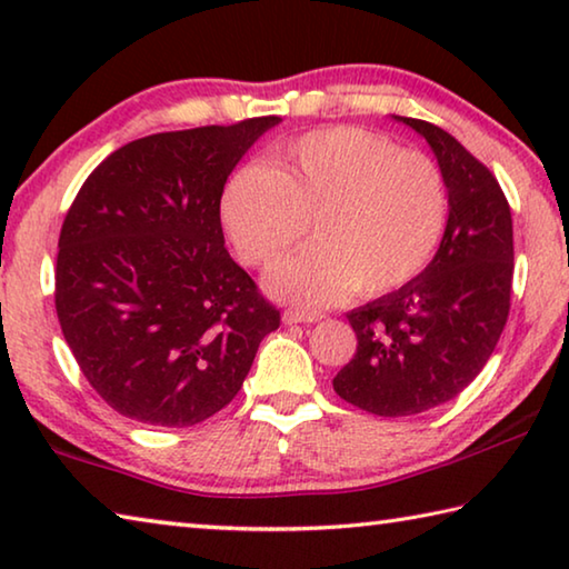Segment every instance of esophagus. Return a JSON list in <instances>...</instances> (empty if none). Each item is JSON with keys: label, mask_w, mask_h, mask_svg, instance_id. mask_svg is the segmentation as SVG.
I'll use <instances>...</instances> for the list:
<instances>
[{"label": "esophagus", "mask_w": 569, "mask_h": 569, "mask_svg": "<svg viewBox=\"0 0 569 569\" xmlns=\"http://www.w3.org/2000/svg\"><path fill=\"white\" fill-rule=\"evenodd\" d=\"M321 319L323 316L319 311H301V308H288V311H283L286 323H316Z\"/></svg>", "instance_id": "1"}]
</instances>
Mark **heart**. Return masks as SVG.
<instances>
[{
  "label": "heart",
  "instance_id": "1",
  "mask_svg": "<svg viewBox=\"0 0 569 569\" xmlns=\"http://www.w3.org/2000/svg\"><path fill=\"white\" fill-rule=\"evenodd\" d=\"M218 216L238 256L261 268L298 243L313 216L319 243L278 263L266 283L286 301L323 306L413 281L445 236L449 192L423 152L336 124L273 148L266 166L230 170Z\"/></svg>",
  "mask_w": 569,
  "mask_h": 569
}]
</instances>
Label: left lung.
Instances as JSON below:
<instances>
[{
  "label": "left lung",
  "mask_w": 569,
  "mask_h": 569,
  "mask_svg": "<svg viewBox=\"0 0 569 569\" xmlns=\"http://www.w3.org/2000/svg\"><path fill=\"white\" fill-rule=\"evenodd\" d=\"M435 150L449 192L439 250L399 291L346 313L353 359L333 391L377 417H413L455 399L492 356L512 298V213L485 162L427 120L399 118Z\"/></svg>",
  "instance_id": "8db88e82"
}]
</instances>
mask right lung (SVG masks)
Segmentation results:
<instances>
[{"label": "right lung", "instance_id": "1", "mask_svg": "<svg viewBox=\"0 0 569 569\" xmlns=\"http://www.w3.org/2000/svg\"><path fill=\"white\" fill-rule=\"evenodd\" d=\"M276 114L158 132L104 158L67 210L54 308L108 407L192 427L233 401L281 311L226 250L218 196Z\"/></svg>", "mask_w": 569, "mask_h": 569}]
</instances>
